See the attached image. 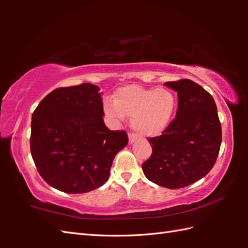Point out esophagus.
Instances as JSON below:
<instances>
[{
  "label": "esophagus",
  "instance_id": "1",
  "mask_svg": "<svg viewBox=\"0 0 248 248\" xmlns=\"http://www.w3.org/2000/svg\"><path fill=\"white\" fill-rule=\"evenodd\" d=\"M128 136H129V144H133L136 140V135L133 133H129Z\"/></svg>",
  "mask_w": 248,
  "mask_h": 248
}]
</instances>
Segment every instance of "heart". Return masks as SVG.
I'll return each instance as SVG.
<instances>
[{
  "mask_svg": "<svg viewBox=\"0 0 248 248\" xmlns=\"http://www.w3.org/2000/svg\"><path fill=\"white\" fill-rule=\"evenodd\" d=\"M176 109L175 94L166 88H146L129 85L119 88L114 102L105 101L103 110L108 117L124 120L131 117V125L139 134L154 138L170 124Z\"/></svg>",
  "mask_w": 248,
  "mask_h": 248,
  "instance_id": "obj_1",
  "label": "heart"
}]
</instances>
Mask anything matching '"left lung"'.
<instances>
[{
  "mask_svg": "<svg viewBox=\"0 0 248 248\" xmlns=\"http://www.w3.org/2000/svg\"><path fill=\"white\" fill-rule=\"evenodd\" d=\"M178 93L176 118L160 136L148 139L152 154L143 163L148 180L167 188L187 186L212 170L222 143L213 97L187 78L167 82Z\"/></svg>",
  "mask_w": 248,
  "mask_h": 248,
  "instance_id": "8db88e82",
  "label": "left lung"
}]
</instances>
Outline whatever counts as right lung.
<instances>
[{
    "label": "right lung",
    "instance_id": "add662e5",
    "mask_svg": "<svg viewBox=\"0 0 248 248\" xmlns=\"http://www.w3.org/2000/svg\"><path fill=\"white\" fill-rule=\"evenodd\" d=\"M99 91L91 83L56 88L31 116V157L59 191L81 194L103 186L115 155L128 144L125 131L105 127Z\"/></svg>",
    "mask_w": 248,
    "mask_h": 248
}]
</instances>
